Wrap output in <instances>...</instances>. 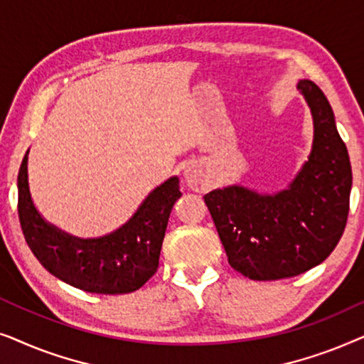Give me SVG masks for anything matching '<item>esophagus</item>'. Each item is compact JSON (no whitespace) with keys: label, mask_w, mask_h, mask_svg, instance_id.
<instances>
[{"label":"esophagus","mask_w":364,"mask_h":364,"mask_svg":"<svg viewBox=\"0 0 364 364\" xmlns=\"http://www.w3.org/2000/svg\"><path fill=\"white\" fill-rule=\"evenodd\" d=\"M183 178H186L187 186L191 187L192 191H196V192L205 191L207 182H205V178H203L202 172L198 171L197 166H187L186 171H183Z\"/></svg>","instance_id":"1"}]
</instances>
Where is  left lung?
I'll return each instance as SVG.
<instances>
[{"instance_id":"obj_1","label":"left lung","mask_w":364,"mask_h":364,"mask_svg":"<svg viewBox=\"0 0 364 364\" xmlns=\"http://www.w3.org/2000/svg\"><path fill=\"white\" fill-rule=\"evenodd\" d=\"M296 87L313 119L311 152L287 188L262 193L240 183L203 196L228 263L252 280L296 277L320 265L345 230L351 164L335 114L315 82Z\"/></svg>"}]
</instances>
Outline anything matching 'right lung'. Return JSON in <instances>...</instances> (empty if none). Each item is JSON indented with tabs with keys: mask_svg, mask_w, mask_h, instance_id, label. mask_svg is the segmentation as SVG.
Masks as SVG:
<instances>
[{
	"mask_svg": "<svg viewBox=\"0 0 364 364\" xmlns=\"http://www.w3.org/2000/svg\"><path fill=\"white\" fill-rule=\"evenodd\" d=\"M28 154L18 173V213L23 235L39 263L59 280L89 293L119 295L139 290L157 272L168 215L182 196L178 177L151 191L116 230L81 238L49 223L34 205Z\"/></svg>",
	"mask_w": 364,
	"mask_h": 364,
	"instance_id": "obj_1",
	"label": "right lung"
}]
</instances>
